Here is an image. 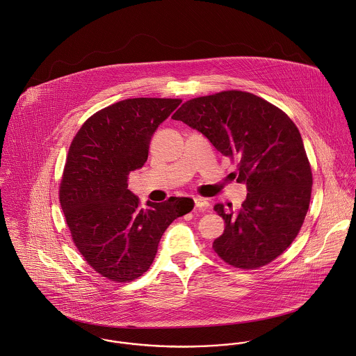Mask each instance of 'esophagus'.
Returning a JSON list of instances; mask_svg holds the SVG:
<instances>
[{"mask_svg": "<svg viewBox=\"0 0 356 356\" xmlns=\"http://www.w3.org/2000/svg\"><path fill=\"white\" fill-rule=\"evenodd\" d=\"M209 208V204H208V202H205L204 199H195V209L196 211H202V212H204V211H207Z\"/></svg>", "mask_w": 356, "mask_h": 356, "instance_id": "esophagus-1", "label": "esophagus"}]
</instances>
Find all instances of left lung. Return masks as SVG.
Returning <instances> with one entry per match:
<instances>
[{"label": "left lung", "mask_w": 356, "mask_h": 356, "mask_svg": "<svg viewBox=\"0 0 356 356\" xmlns=\"http://www.w3.org/2000/svg\"><path fill=\"white\" fill-rule=\"evenodd\" d=\"M171 118L199 130L223 156L237 159L233 175L247 185L240 209L213 207L225 220L213 251L236 268L271 263L299 234L311 199L312 172L296 124L278 106L241 90L192 99Z\"/></svg>", "instance_id": "left-lung-1"}]
</instances>
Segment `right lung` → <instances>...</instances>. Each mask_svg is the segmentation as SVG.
<instances>
[{"label": "right lung", "instance_id": "obj_1", "mask_svg": "<svg viewBox=\"0 0 356 356\" xmlns=\"http://www.w3.org/2000/svg\"><path fill=\"white\" fill-rule=\"evenodd\" d=\"M181 99H127L93 113L75 134L58 197L76 250L102 277L131 282L152 264L159 241L177 218L193 208L188 197L147 203L127 177L148 159L154 130Z\"/></svg>", "mask_w": 356, "mask_h": 356}]
</instances>
